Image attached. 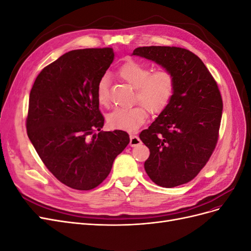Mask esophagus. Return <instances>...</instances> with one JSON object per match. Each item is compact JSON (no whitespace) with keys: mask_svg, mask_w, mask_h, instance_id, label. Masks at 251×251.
<instances>
[{"mask_svg":"<svg viewBox=\"0 0 251 251\" xmlns=\"http://www.w3.org/2000/svg\"><path fill=\"white\" fill-rule=\"evenodd\" d=\"M140 143H141V140L137 135H133V134L130 135V146L131 147H133V148L137 147Z\"/></svg>","mask_w":251,"mask_h":251,"instance_id":"34e87169","label":"esophagus"}]
</instances>
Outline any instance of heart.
Here are the masks:
<instances>
[{
  "instance_id": "1",
  "label": "heart",
  "mask_w": 251,
  "mask_h": 251,
  "mask_svg": "<svg viewBox=\"0 0 251 251\" xmlns=\"http://www.w3.org/2000/svg\"><path fill=\"white\" fill-rule=\"evenodd\" d=\"M119 76L135 89V100L142 105L131 108H117L107 117L108 125L114 130L134 131L146 123L148 110L151 114L162 112L176 89V77L169 69H159L151 72V68L136 60H128L119 68ZM97 100L100 104L109 101L108 79L102 77L97 85Z\"/></svg>"
}]
</instances>
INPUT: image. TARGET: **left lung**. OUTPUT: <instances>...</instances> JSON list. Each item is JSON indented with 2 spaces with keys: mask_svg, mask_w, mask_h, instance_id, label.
<instances>
[{
  "mask_svg": "<svg viewBox=\"0 0 251 251\" xmlns=\"http://www.w3.org/2000/svg\"><path fill=\"white\" fill-rule=\"evenodd\" d=\"M141 56L171 70L176 89L170 103L139 137L150 149L144 170L159 186L193 180L216 149L223 101L217 82L202 60L184 48L139 47Z\"/></svg>",
  "mask_w": 251,
  "mask_h": 251,
  "instance_id": "8db88e82",
  "label": "left lung"
}]
</instances>
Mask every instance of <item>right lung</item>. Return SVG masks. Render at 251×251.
<instances>
[{
  "mask_svg": "<svg viewBox=\"0 0 251 251\" xmlns=\"http://www.w3.org/2000/svg\"><path fill=\"white\" fill-rule=\"evenodd\" d=\"M113 59L112 48L69 51L44 68L30 91L28 137L53 176L78 191L100 185L130 142L125 131H101L96 90Z\"/></svg>",
  "mask_w": 251,
  "mask_h": 251,
  "instance_id": "add662e5",
  "label": "right lung"
}]
</instances>
